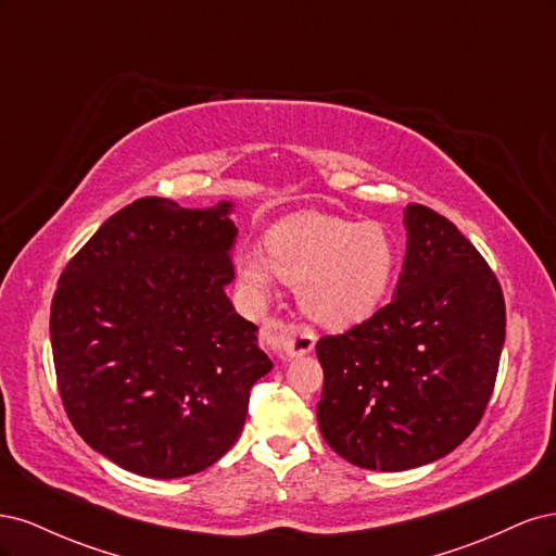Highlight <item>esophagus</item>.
Wrapping results in <instances>:
<instances>
[{
    "mask_svg": "<svg viewBox=\"0 0 556 556\" xmlns=\"http://www.w3.org/2000/svg\"><path fill=\"white\" fill-rule=\"evenodd\" d=\"M262 343L271 352H276L278 357L290 359L299 355H308L315 348V336L304 325H290L274 319V323H266L262 327Z\"/></svg>",
    "mask_w": 556,
    "mask_h": 556,
    "instance_id": "1",
    "label": "esophagus"
}]
</instances>
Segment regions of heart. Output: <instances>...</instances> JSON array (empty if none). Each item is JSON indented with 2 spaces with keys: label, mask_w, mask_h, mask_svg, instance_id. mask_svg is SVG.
I'll return each mask as SVG.
<instances>
[{
  "label": "heart",
  "mask_w": 556,
  "mask_h": 556,
  "mask_svg": "<svg viewBox=\"0 0 556 556\" xmlns=\"http://www.w3.org/2000/svg\"><path fill=\"white\" fill-rule=\"evenodd\" d=\"M266 255L248 252L237 274L252 296L271 292L274 276L296 285L299 306L313 323L345 329L371 317L390 292L396 241L380 223H352L331 215H296L268 231Z\"/></svg>",
  "instance_id": "obj_1"
}]
</instances>
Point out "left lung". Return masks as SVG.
Listing matches in <instances>:
<instances>
[{
    "label": "left lung",
    "instance_id": "1",
    "mask_svg": "<svg viewBox=\"0 0 556 556\" xmlns=\"http://www.w3.org/2000/svg\"><path fill=\"white\" fill-rule=\"evenodd\" d=\"M394 299L323 336L317 425L343 459L408 470L445 457L478 427L506 341V301L484 257L447 217L408 204Z\"/></svg>",
    "mask_w": 556,
    "mask_h": 556
}]
</instances>
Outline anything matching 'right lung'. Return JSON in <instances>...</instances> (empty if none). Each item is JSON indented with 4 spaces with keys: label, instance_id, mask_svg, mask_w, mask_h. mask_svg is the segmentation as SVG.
Wrapping results in <instances>:
<instances>
[{
    "label": "right lung",
    "instance_id": "add662e5",
    "mask_svg": "<svg viewBox=\"0 0 556 556\" xmlns=\"http://www.w3.org/2000/svg\"><path fill=\"white\" fill-rule=\"evenodd\" d=\"M231 204L143 197L111 215L60 276L50 343L74 429L113 464L182 478L241 435L250 387L271 371L233 311Z\"/></svg>",
    "mask_w": 556,
    "mask_h": 556
}]
</instances>
